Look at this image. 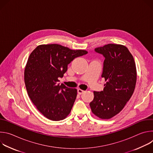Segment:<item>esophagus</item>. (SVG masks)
Masks as SVG:
<instances>
[{"label":"esophagus","instance_id":"esophagus-1","mask_svg":"<svg viewBox=\"0 0 153 153\" xmlns=\"http://www.w3.org/2000/svg\"><path fill=\"white\" fill-rule=\"evenodd\" d=\"M84 92H85V91H83V90H80V89H78V90H77V93H78V94H83Z\"/></svg>","mask_w":153,"mask_h":153}]
</instances>
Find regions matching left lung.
<instances>
[{
  "label": "left lung",
  "mask_w": 153,
  "mask_h": 153,
  "mask_svg": "<svg viewBox=\"0 0 153 153\" xmlns=\"http://www.w3.org/2000/svg\"><path fill=\"white\" fill-rule=\"evenodd\" d=\"M94 51L105 57L101 76L106 82L103 91H94L90 105L96 116L109 119L122 111L134 93L136 64L128 49L122 45L110 43Z\"/></svg>",
  "instance_id": "8db88e82"
}]
</instances>
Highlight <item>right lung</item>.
Instances as JSON below:
<instances>
[{"instance_id":"right-lung-1","label":"right lung","mask_w":153,"mask_h":153,"mask_svg":"<svg viewBox=\"0 0 153 153\" xmlns=\"http://www.w3.org/2000/svg\"><path fill=\"white\" fill-rule=\"evenodd\" d=\"M88 53L58 44L37 46L30 55L24 73L28 96L37 110L47 119L58 121L70 114L77 90L60 84L68 65Z\"/></svg>"}]
</instances>
